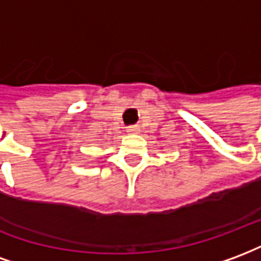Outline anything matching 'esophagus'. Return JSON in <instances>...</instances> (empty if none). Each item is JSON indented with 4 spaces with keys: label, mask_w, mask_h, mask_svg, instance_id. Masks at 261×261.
I'll return each instance as SVG.
<instances>
[{
    "label": "esophagus",
    "mask_w": 261,
    "mask_h": 261,
    "mask_svg": "<svg viewBox=\"0 0 261 261\" xmlns=\"http://www.w3.org/2000/svg\"><path fill=\"white\" fill-rule=\"evenodd\" d=\"M127 133L136 134V133H138V127H137V125H128V127H127Z\"/></svg>",
    "instance_id": "1"
}]
</instances>
